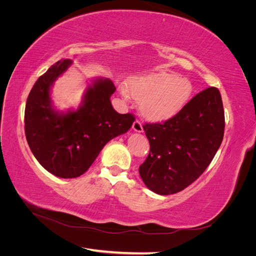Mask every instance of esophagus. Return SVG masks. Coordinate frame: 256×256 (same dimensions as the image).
Returning a JSON list of instances; mask_svg holds the SVG:
<instances>
[{
    "mask_svg": "<svg viewBox=\"0 0 256 256\" xmlns=\"http://www.w3.org/2000/svg\"><path fill=\"white\" fill-rule=\"evenodd\" d=\"M132 129L136 132H142L143 131V127H142V124L140 120H134L132 124Z\"/></svg>",
    "mask_w": 256,
    "mask_h": 256,
    "instance_id": "34e87169",
    "label": "esophagus"
}]
</instances>
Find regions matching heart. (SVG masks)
Returning a JSON list of instances; mask_svg holds the SVG:
<instances>
[{"label": "heart", "instance_id": "heart-1", "mask_svg": "<svg viewBox=\"0 0 256 256\" xmlns=\"http://www.w3.org/2000/svg\"><path fill=\"white\" fill-rule=\"evenodd\" d=\"M122 90L126 97L132 95L140 100L142 113L152 120H164L172 118L188 102L191 83L184 78L168 72H152L134 76Z\"/></svg>", "mask_w": 256, "mask_h": 256}]
</instances>
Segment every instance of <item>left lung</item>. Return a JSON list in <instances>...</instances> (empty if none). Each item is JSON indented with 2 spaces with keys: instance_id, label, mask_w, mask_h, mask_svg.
I'll return each mask as SVG.
<instances>
[{
  "instance_id": "8db88e82",
  "label": "left lung",
  "mask_w": 256,
  "mask_h": 256,
  "mask_svg": "<svg viewBox=\"0 0 256 256\" xmlns=\"http://www.w3.org/2000/svg\"><path fill=\"white\" fill-rule=\"evenodd\" d=\"M224 110L220 92H200L173 118L144 124L150 154L138 173L146 187L161 196L187 188L210 164L223 140Z\"/></svg>"
}]
</instances>
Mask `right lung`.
I'll return each instance as SVG.
<instances>
[{
    "label": "right lung",
    "mask_w": 256,
    "mask_h": 256,
    "mask_svg": "<svg viewBox=\"0 0 256 256\" xmlns=\"http://www.w3.org/2000/svg\"><path fill=\"white\" fill-rule=\"evenodd\" d=\"M72 65L62 60L37 79L24 111L26 141L37 161L51 174L76 178L84 174L104 146L127 132L134 116L120 114L110 102L115 85L98 78L85 90L76 111L58 113L53 109L50 90L53 82Z\"/></svg>",
    "instance_id": "add662e5"
}]
</instances>
